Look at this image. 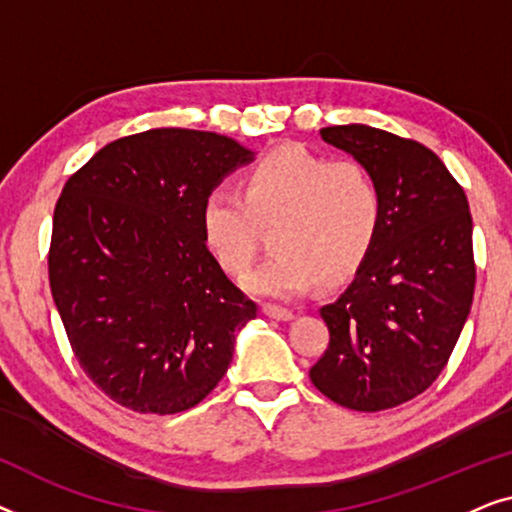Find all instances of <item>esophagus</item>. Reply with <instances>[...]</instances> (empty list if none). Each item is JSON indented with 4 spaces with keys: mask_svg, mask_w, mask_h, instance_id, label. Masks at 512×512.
Segmentation results:
<instances>
[{
    "mask_svg": "<svg viewBox=\"0 0 512 512\" xmlns=\"http://www.w3.org/2000/svg\"><path fill=\"white\" fill-rule=\"evenodd\" d=\"M263 314L270 319H277V321H291L296 314L291 310H286V307H277V305H263Z\"/></svg>",
    "mask_w": 512,
    "mask_h": 512,
    "instance_id": "1",
    "label": "esophagus"
}]
</instances>
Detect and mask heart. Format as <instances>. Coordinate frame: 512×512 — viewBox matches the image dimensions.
<instances>
[{"label":"heart","mask_w":512,"mask_h":512,"mask_svg":"<svg viewBox=\"0 0 512 512\" xmlns=\"http://www.w3.org/2000/svg\"><path fill=\"white\" fill-rule=\"evenodd\" d=\"M382 219V186L366 165L300 144L265 153L242 172L240 191L214 188L200 205L202 242L230 275L251 268L263 228L275 226L277 251L244 277V289L279 300L303 296L317 277L338 284L354 275Z\"/></svg>","instance_id":"b5f03b06"}]
</instances>
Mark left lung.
I'll use <instances>...</instances> for the list:
<instances>
[{
  "label": "left lung",
  "mask_w": 512,
  "mask_h": 512,
  "mask_svg": "<svg viewBox=\"0 0 512 512\" xmlns=\"http://www.w3.org/2000/svg\"><path fill=\"white\" fill-rule=\"evenodd\" d=\"M321 139L380 181V235L338 300L321 307L331 342L310 370L342 408H396L431 387L473 303V219L464 188L424 144L370 125H331Z\"/></svg>",
  "instance_id": "left-lung-1"
}]
</instances>
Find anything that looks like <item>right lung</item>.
Returning <instances> with one entry per match:
<instances>
[{"instance_id":"right-lung-1","label":"right lung","mask_w":512,"mask_h":512,"mask_svg":"<svg viewBox=\"0 0 512 512\" xmlns=\"http://www.w3.org/2000/svg\"><path fill=\"white\" fill-rule=\"evenodd\" d=\"M254 158L216 132L156 128L107 144L62 188L51 293L81 368L118 405L174 415L226 375L258 307L202 242L200 205Z\"/></svg>"}]
</instances>
